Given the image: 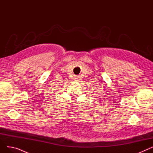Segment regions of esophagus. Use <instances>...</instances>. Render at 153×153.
Listing matches in <instances>:
<instances>
[{
	"instance_id": "obj_1",
	"label": "esophagus",
	"mask_w": 153,
	"mask_h": 153,
	"mask_svg": "<svg viewBox=\"0 0 153 153\" xmlns=\"http://www.w3.org/2000/svg\"><path fill=\"white\" fill-rule=\"evenodd\" d=\"M74 79H78V76H74Z\"/></svg>"
}]
</instances>
